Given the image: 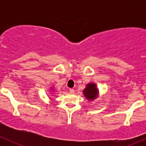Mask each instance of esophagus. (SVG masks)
I'll return each mask as SVG.
<instances>
[{"instance_id": "1", "label": "esophagus", "mask_w": 146, "mask_h": 146, "mask_svg": "<svg viewBox=\"0 0 146 146\" xmlns=\"http://www.w3.org/2000/svg\"><path fill=\"white\" fill-rule=\"evenodd\" d=\"M69 92H70V93H74L75 90L73 89V88H70V89H69Z\"/></svg>"}]
</instances>
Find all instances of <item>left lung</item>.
<instances>
[{
  "mask_svg": "<svg viewBox=\"0 0 146 146\" xmlns=\"http://www.w3.org/2000/svg\"><path fill=\"white\" fill-rule=\"evenodd\" d=\"M84 95L87 99L90 100H94L95 98H97L98 94V89L96 88L95 84L93 83H89L87 85V88L83 90Z\"/></svg>",
  "mask_w": 146,
  "mask_h": 146,
  "instance_id": "obj_1",
  "label": "left lung"
}]
</instances>
